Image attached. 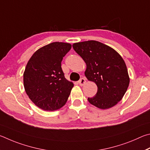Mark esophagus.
Returning <instances> with one entry per match:
<instances>
[{
	"mask_svg": "<svg viewBox=\"0 0 150 150\" xmlns=\"http://www.w3.org/2000/svg\"><path fill=\"white\" fill-rule=\"evenodd\" d=\"M86 81L84 78H82L81 79L78 81V83H79L80 86H83L86 83Z\"/></svg>",
	"mask_w": 150,
	"mask_h": 150,
	"instance_id": "1",
	"label": "esophagus"
}]
</instances>
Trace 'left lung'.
<instances>
[{
    "label": "left lung",
    "mask_w": 150,
    "mask_h": 150,
    "mask_svg": "<svg viewBox=\"0 0 150 150\" xmlns=\"http://www.w3.org/2000/svg\"><path fill=\"white\" fill-rule=\"evenodd\" d=\"M73 49L84 60L85 76L98 86L96 96L88 101L101 109L111 108L121 100L130 79L122 58L111 47L97 41L72 45Z\"/></svg>",
    "instance_id": "left-lung-1"
}]
</instances>
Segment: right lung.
I'll return each mask as SVG.
<instances>
[{"label": "right lung", "mask_w": 150, "mask_h": 150, "mask_svg": "<svg viewBox=\"0 0 150 150\" xmlns=\"http://www.w3.org/2000/svg\"><path fill=\"white\" fill-rule=\"evenodd\" d=\"M72 45L54 42L41 47L29 60L23 73L25 92L35 105L53 111L64 105L74 86L64 77L61 62Z\"/></svg>", "instance_id": "obj_1"}]
</instances>
